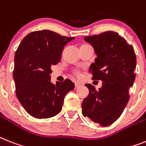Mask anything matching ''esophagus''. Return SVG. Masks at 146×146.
<instances>
[{
  "mask_svg": "<svg viewBox=\"0 0 146 146\" xmlns=\"http://www.w3.org/2000/svg\"><path fill=\"white\" fill-rule=\"evenodd\" d=\"M80 86H81V85H80V84H79V83H78V82H76V83H75V89H78V88L80 87Z\"/></svg>",
  "mask_w": 146,
  "mask_h": 146,
  "instance_id": "esophagus-1",
  "label": "esophagus"
}]
</instances>
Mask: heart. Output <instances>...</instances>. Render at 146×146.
Wrapping results in <instances>:
<instances>
[{"instance_id":"1","label":"heart","mask_w":146,"mask_h":146,"mask_svg":"<svg viewBox=\"0 0 146 146\" xmlns=\"http://www.w3.org/2000/svg\"><path fill=\"white\" fill-rule=\"evenodd\" d=\"M74 73H75L76 75H79V74H80L79 72H78V71H75V72H74Z\"/></svg>"}]
</instances>
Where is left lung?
<instances>
[{"label":"left lung","mask_w":146,"mask_h":146,"mask_svg":"<svg viewBox=\"0 0 146 146\" xmlns=\"http://www.w3.org/2000/svg\"><path fill=\"white\" fill-rule=\"evenodd\" d=\"M84 40L97 55L90 67L92 80L103 84L98 91L92 84L85 85L90 94L82 102V113L105 127L119 119L129 101V89L136 78V54L132 45L113 31L86 36Z\"/></svg>","instance_id":"8db88e82"}]
</instances>
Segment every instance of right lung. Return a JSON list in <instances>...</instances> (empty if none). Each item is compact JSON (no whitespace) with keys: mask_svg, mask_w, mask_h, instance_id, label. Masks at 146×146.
<instances>
[{"mask_svg":"<svg viewBox=\"0 0 146 146\" xmlns=\"http://www.w3.org/2000/svg\"><path fill=\"white\" fill-rule=\"evenodd\" d=\"M74 38L43 30L29 33L18 47L13 70L15 93L33 117L48 119L57 115L66 95L74 89L69 79L54 84L50 76L51 66L60 62L64 46Z\"/></svg>","mask_w":146,"mask_h":146,"instance_id":"1","label":"right lung"}]
</instances>
